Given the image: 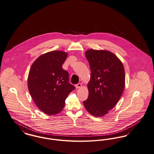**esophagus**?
I'll return each instance as SVG.
<instances>
[{"instance_id":"obj_1","label":"esophagus","mask_w":154,"mask_h":154,"mask_svg":"<svg viewBox=\"0 0 154 154\" xmlns=\"http://www.w3.org/2000/svg\"><path fill=\"white\" fill-rule=\"evenodd\" d=\"M82 87V84L81 83H78L77 84L75 85L76 88H80Z\"/></svg>"}]
</instances>
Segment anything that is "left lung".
I'll return each mask as SVG.
<instances>
[{
	"label": "left lung",
	"instance_id": "1",
	"mask_svg": "<svg viewBox=\"0 0 154 154\" xmlns=\"http://www.w3.org/2000/svg\"><path fill=\"white\" fill-rule=\"evenodd\" d=\"M90 70L87 84L88 97L83 101L87 111L100 117L117 104L125 88V70L121 60L112 53L89 49L85 52Z\"/></svg>",
	"mask_w": 154,
	"mask_h": 154
}]
</instances>
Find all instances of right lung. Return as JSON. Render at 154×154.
<instances>
[{
  "instance_id": "right-lung-1",
  "label": "right lung",
  "mask_w": 154,
  "mask_h": 154,
  "mask_svg": "<svg viewBox=\"0 0 154 154\" xmlns=\"http://www.w3.org/2000/svg\"><path fill=\"white\" fill-rule=\"evenodd\" d=\"M68 53L51 51L39 56L28 75V89L35 105L48 115L59 113L65 100L74 90L69 83V73L62 68Z\"/></svg>"
}]
</instances>
